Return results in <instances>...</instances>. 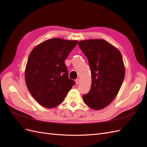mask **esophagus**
<instances>
[{"instance_id": "obj_1", "label": "esophagus", "mask_w": 147, "mask_h": 147, "mask_svg": "<svg viewBox=\"0 0 147 147\" xmlns=\"http://www.w3.org/2000/svg\"><path fill=\"white\" fill-rule=\"evenodd\" d=\"M75 83H76V84H78V83H79V79H78V78L75 80Z\"/></svg>"}]
</instances>
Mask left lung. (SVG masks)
<instances>
[{
    "mask_svg": "<svg viewBox=\"0 0 147 147\" xmlns=\"http://www.w3.org/2000/svg\"><path fill=\"white\" fill-rule=\"evenodd\" d=\"M88 58L91 72V90L83 99L93 110L109 105L118 94L125 75L121 53L102 39H90L78 43Z\"/></svg>",
    "mask_w": 147,
    "mask_h": 147,
    "instance_id": "8db88e82",
    "label": "left lung"
}]
</instances>
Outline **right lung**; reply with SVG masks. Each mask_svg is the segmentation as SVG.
Segmentation results:
<instances>
[{
  "instance_id": "1",
  "label": "right lung",
  "mask_w": 147,
  "mask_h": 147,
  "mask_svg": "<svg viewBox=\"0 0 147 147\" xmlns=\"http://www.w3.org/2000/svg\"><path fill=\"white\" fill-rule=\"evenodd\" d=\"M77 40L51 38L35 47L26 66L25 80L35 100L45 108L63 102L75 82L69 78L64 61Z\"/></svg>"
}]
</instances>
